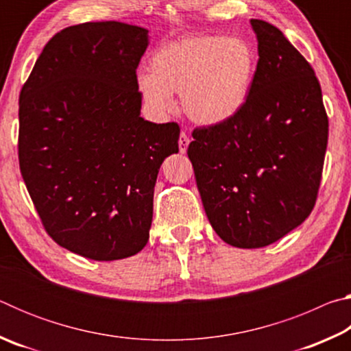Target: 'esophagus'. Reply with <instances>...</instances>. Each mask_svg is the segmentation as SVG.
I'll return each mask as SVG.
<instances>
[{
	"label": "esophagus",
	"instance_id": "1",
	"mask_svg": "<svg viewBox=\"0 0 351 351\" xmlns=\"http://www.w3.org/2000/svg\"><path fill=\"white\" fill-rule=\"evenodd\" d=\"M189 142H190L189 136L182 132V133L180 134V141H178V144H180V152H181V153H186V152H187Z\"/></svg>",
	"mask_w": 351,
	"mask_h": 351
}]
</instances>
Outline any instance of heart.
I'll use <instances>...</instances> for the list:
<instances>
[{
	"mask_svg": "<svg viewBox=\"0 0 351 351\" xmlns=\"http://www.w3.org/2000/svg\"><path fill=\"white\" fill-rule=\"evenodd\" d=\"M138 75V90L148 108L167 112L171 94L192 121L218 125L246 105L257 71V57L246 40L215 34H192L162 45Z\"/></svg>",
	"mask_w": 351,
	"mask_h": 351,
	"instance_id": "b5f03b06",
	"label": "heart"
}]
</instances>
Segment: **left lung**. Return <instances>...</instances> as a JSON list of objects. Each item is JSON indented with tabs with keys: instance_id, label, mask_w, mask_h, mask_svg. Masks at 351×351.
<instances>
[{
	"instance_id": "obj_1",
	"label": "left lung",
	"mask_w": 351,
	"mask_h": 351,
	"mask_svg": "<svg viewBox=\"0 0 351 351\" xmlns=\"http://www.w3.org/2000/svg\"><path fill=\"white\" fill-rule=\"evenodd\" d=\"M258 62L239 114L193 130L187 154L207 218L228 245L263 247L310 215L322 180L328 116L311 64L280 29L251 20Z\"/></svg>"
}]
</instances>
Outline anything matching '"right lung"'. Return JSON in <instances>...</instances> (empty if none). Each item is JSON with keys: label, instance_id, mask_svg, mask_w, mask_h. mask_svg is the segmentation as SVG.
<instances>
[{"label": "right lung", "instance_id": "add662e5", "mask_svg": "<svg viewBox=\"0 0 351 351\" xmlns=\"http://www.w3.org/2000/svg\"><path fill=\"white\" fill-rule=\"evenodd\" d=\"M147 29L83 23L47 41L20 93L19 161L47 235L82 257L144 249L162 161L180 125L141 117Z\"/></svg>", "mask_w": 351, "mask_h": 351}]
</instances>
